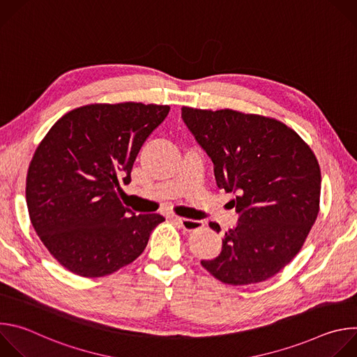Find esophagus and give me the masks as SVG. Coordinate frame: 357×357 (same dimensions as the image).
Returning <instances> with one entry per match:
<instances>
[{"mask_svg":"<svg viewBox=\"0 0 357 357\" xmlns=\"http://www.w3.org/2000/svg\"><path fill=\"white\" fill-rule=\"evenodd\" d=\"M183 230L186 231H193V230H197V229H202L203 226H205V223H203L202 220H192V219H185V218H178V216H174L172 218Z\"/></svg>","mask_w":357,"mask_h":357,"instance_id":"1","label":"esophagus"}]
</instances>
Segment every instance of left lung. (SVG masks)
<instances>
[{"instance_id":"obj_1","label":"left lung","mask_w":357,"mask_h":357,"mask_svg":"<svg viewBox=\"0 0 357 357\" xmlns=\"http://www.w3.org/2000/svg\"><path fill=\"white\" fill-rule=\"evenodd\" d=\"M182 120L206 151L219 189L238 223L222 252L200 264L230 285L266 281L302 248L319 213L321 168L314 151L284 123L236 110L182 107ZM209 226L219 233L220 226Z\"/></svg>"}]
</instances>
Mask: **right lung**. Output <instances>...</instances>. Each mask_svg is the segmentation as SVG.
<instances>
[{
  "instance_id": "obj_1",
  "label": "right lung",
  "mask_w": 357,
  "mask_h": 357,
  "mask_svg": "<svg viewBox=\"0 0 357 357\" xmlns=\"http://www.w3.org/2000/svg\"><path fill=\"white\" fill-rule=\"evenodd\" d=\"M169 106L87 105L59 119L38 145L26 175L31 223L55 260L96 278L132 263L165 219L123 206L138 152Z\"/></svg>"
}]
</instances>
